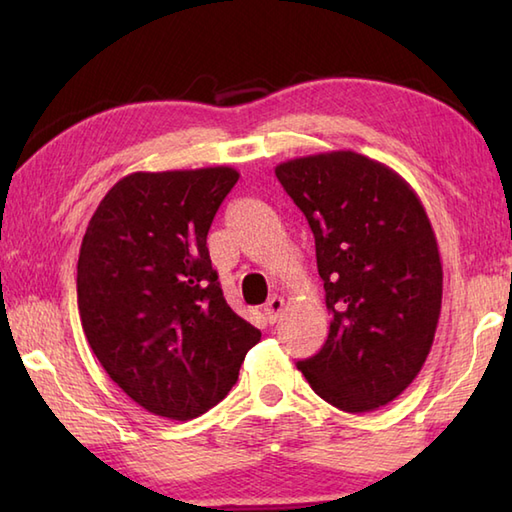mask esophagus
<instances>
[{"label": "esophagus", "instance_id": "1", "mask_svg": "<svg viewBox=\"0 0 512 512\" xmlns=\"http://www.w3.org/2000/svg\"><path fill=\"white\" fill-rule=\"evenodd\" d=\"M284 308H286V301L281 299V297H270L268 299V303L264 306V317H266V321L268 323H277V319L281 317V312H284Z\"/></svg>", "mask_w": 512, "mask_h": 512}]
</instances>
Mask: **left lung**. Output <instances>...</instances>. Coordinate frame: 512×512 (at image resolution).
Listing matches in <instances>:
<instances>
[{
    "instance_id": "left-lung-1",
    "label": "left lung",
    "mask_w": 512,
    "mask_h": 512,
    "mask_svg": "<svg viewBox=\"0 0 512 512\" xmlns=\"http://www.w3.org/2000/svg\"><path fill=\"white\" fill-rule=\"evenodd\" d=\"M317 248L330 334L299 361L314 394L347 413L398 398L431 352L442 262L429 215L391 167L350 149L275 167Z\"/></svg>"
}]
</instances>
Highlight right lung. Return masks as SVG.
Segmentation results:
<instances>
[{"mask_svg": "<svg viewBox=\"0 0 512 512\" xmlns=\"http://www.w3.org/2000/svg\"><path fill=\"white\" fill-rule=\"evenodd\" d=\"M233 167L134 171L85 228L76 301L94 356L149 413L191 420L220 402L262 332L228 308L206 235Z\"/></svg>", "mask_w": 512, "mask_h": 512, "instance_id": "1", "label": "right lung"}]
</instances>
